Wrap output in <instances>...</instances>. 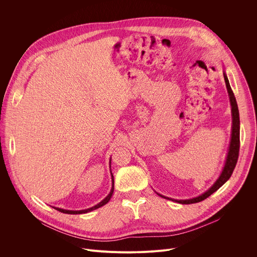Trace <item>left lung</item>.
Returning a JSON list of instances; mask_svg holds the SVG:
<instances>
[{
	"label": "left lung",
	"instance_id": "left-lung-1",
	"mask_svg": "<svg viewBox=\"0 0 257 257\" xmlns=\"http://www.w3.org/2000/svg\"><path fill=\"white\" fill-rule=\"evenodd\" d=\"M224 78H225L227 90H228L229 97H230V103H231V107H232V134H231V142H230V146H229V152H228V155H227L225 167L222 171V174L219 175L218 179L214 182V184L207 191H205L203 194H201L197 197H194V198H191V199L182 200V199L169 198V197H166V196L158 193L161 197H164L166 199L176 201V202L182 203V204H191V203L200 202V201L204 200L205 198H207L208 196H210L218 188H221L225 184V183L230 179V177L232 176L233 171H234V169L236 167V164H237V161H238L239 150H240V119H239V109H238L237 101H236L234 92H233V90L230 86L228 77H227L225 72H224Z\"/></svg>",
	"mask_w": 257,
	"mask_h": 257
}]
</instances>
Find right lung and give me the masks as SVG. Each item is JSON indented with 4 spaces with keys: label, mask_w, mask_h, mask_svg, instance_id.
<instances>
[{
    "label": "right lung",
    "mask_w": 257,
    "mask_h": 257,
    "mask_svg": "<svg viewBox=\"0 0 257 257\" xmlns=\"http://www.w3.org/2000/svg\"><path fill=\"white\" fill-rule=\"evenodd\" d=\"M109 164H111V162H109ZM112 181H113V185H112L111 192H109L108 195H107L103 200H101L98 204H96V205H94V206H92V207H90V208L83 209V210H67V209H63V208H59V207H55V209H57V210H59V211H61V212H63V213H68V214H80V213H86V212H89V211H91V210H94V209H96V208H98V207H100V206L106 204V203L108 202V200L111 199V197H112V195H113V192H114V177H113V175H112Z\"/></svg>",
    "instance_id": "right-lung-1"
}]
</instances>
